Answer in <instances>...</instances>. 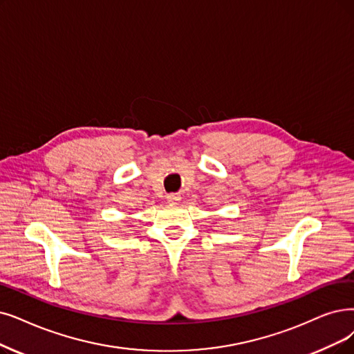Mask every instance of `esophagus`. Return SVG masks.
<instances>
[{"mask_svg":"<svg viewBox=\"0 0 354 354\" xmlns=\"http://www.w3.org/2000/svg\"><path fill=\"white\" fill-rule=\"evenodd\" d=\"M167 201L169 203H178L181 201V196H180V193H169V194H167Z\"/></svg>","mask_w":354,"mask_h":354,"instance_id":"34e87169","label":"esophagus"}]
</instances>
